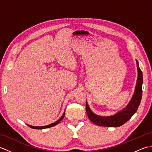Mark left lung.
Returning <instances> with one entry per match:
<instances>
[{"instance_id":"1","label":"left lung","mask_w":152,"mask_h":152,"mask_svg":"<svg viewBox=\"0 0 152 152\" xmlns=\"http://www.w3.org/2000/svg\"><path fill=\"white\" fill-rule=\"evenodd\" d=\"M137 64L138 74L136 88H135L133 98L125 108L114 115L102 117V116H99L93 113L90 110L88 103L86 102V108L87 114H88L89 119L93 124L99 126H103V127H119V126L125 124L128 120H129L132 116L134 114V113L137 112L138 106L140 105L142 95V86L143 83L142 72L140 69L138 61H137Z\"/></svg>"}]
</instances>
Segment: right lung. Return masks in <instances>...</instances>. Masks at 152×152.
Segmentation results:
<instances>
[{
	"mask_svg": "<svg viewBox=\"0 0 152 152\" xmlns=\"http://www.w3.org/2000/svg\"><path fill=\"white\" fill-rule=\"evenodd\" d=\"M64 114H65V113H64L63 115L62 116H61V118L59 119V120H57V121H56L55 123H53V124H50V125H48L42 126V127H36V126H32V125H27L28 126V127H30L31 128H32V129H46V128L51 127H53V126H55V125H56L57 124H59V123L61 120H62L63 118H64Z\"/></svg>",
	"mask_w": 152,
	"mask_h": 152,
	"instance_id": "obj_1",
	"label": "right lung"
}]
</instances>
